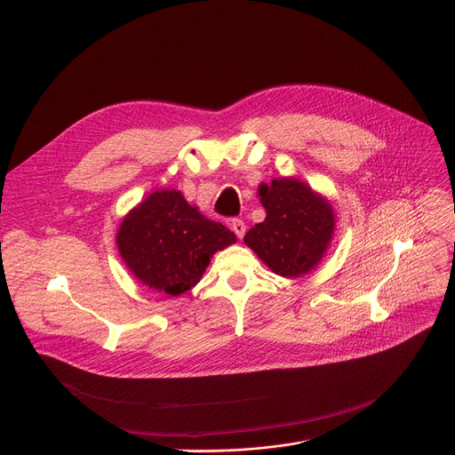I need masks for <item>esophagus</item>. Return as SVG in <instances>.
Returning <instances> with one entry per match:
<instances>
[{
  "label": "esophagus",
  "mask_w": 455,
  "mask_h": 455,
  "mask_svg": "<svg viewBox=\"0 0 455 455\" xmlns=\"http://www.w3.org/2000/svg\"><path fill=\"white\" fill-rule=\"evenodd\" d=\"M230 228H232V230H234V234L241 239V237L244 235L246 225H244V221H243V220H232V221H230Z\"/></svg>",
  "instance_id": "1"
}]
</instances>
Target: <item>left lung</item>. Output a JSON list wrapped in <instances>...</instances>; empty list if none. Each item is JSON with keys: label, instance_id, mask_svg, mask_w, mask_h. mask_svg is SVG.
<instances>
[{"label": "left lung", "instance_id": "left-lung-1", "mask_svg": "<svg viewBox=\"0 0 455 455\" xmlns=\"http://www.w3.org/2000/svg\"><path fill=\"white\" fill-rule=\"evenodd\" d=\"M257 192L267 218L246 232L244 244L272 272L283 277L306 275L320 263L333 237L330 202L295 178L272 180Z\"/></svg>", "mask_w": 455, "mask_h": 455}]
</instances>
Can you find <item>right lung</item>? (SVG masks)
I'll use <instances>...</instances> for the list:
<instances>
[{
	"label": "right lung",
	"mask_w": 455,
	"mask_h": 455,
	"mask_svg": "<svg viewBox=\"0 0 455 455\" xmlns=\"http://www.w3.org/2000/svg\"><path fill=\"white\" fill-rule=\"evenodd\" d=\"M235 243L225 225L207 220L174 188L155 190L118 227L125 267L146 286L172 297L196 286L212 255Z\"/></svg>",
	"instance_id": "obj_1"
}]
</instances>
